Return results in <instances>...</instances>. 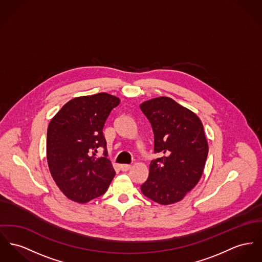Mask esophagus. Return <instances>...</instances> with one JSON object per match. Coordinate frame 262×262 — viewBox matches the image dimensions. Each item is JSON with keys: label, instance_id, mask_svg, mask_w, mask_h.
Instances as JSON below:
<instances>
[{"label": "esophagus", "instance_id": "34e87169", "mask_svg": "<svg viewBox=\"0 0 262 262\" xmlns=\"http://www.w3.org/2000/svg\"><path fill=\"white\" fill-rule=\"evenodd\" d=\"M120 168H121V170H122L123 172H127V171H129V170L132 168V166H131V165H126V164H124V165L120 166Z\"/></svg>", "mask_w": 262, "mask_h": 262}]
</instances>
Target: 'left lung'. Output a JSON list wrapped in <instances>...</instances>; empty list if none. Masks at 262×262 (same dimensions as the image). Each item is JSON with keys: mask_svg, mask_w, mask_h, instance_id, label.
Returning a JSON list of instances; mask_svg holds the SVG:
<instances>
[{"mask_svg": "<svg viewBox=\"0 0 262 262\" xmlns=\"http://www.w3.org/2000/svg\"><path fill=\"white\" fill-rule=\"evenodd\" d=\"M154 133L149 177L144 195L160 205L180 202L199 183L209 153L203 123L190 109L166 96L140 105Z\"/></svg>", "mask_w": 262, "mask_h": 262, "instance_id": "left-lung-1", "label": "left lung"}]
</instances>
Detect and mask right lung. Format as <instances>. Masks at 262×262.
Returning <instances> with one entry per match:
<instances>
[{
	"label": "right lung",
	"mask_w": 262,
	"mask_h": 262,
	"mask_svg": "<svg viewBox=\"0 0 262 262\" xmlns=\"http://www.w3.org/2000/svg\"><path fill=\"white\" fill-rule=\"evenodd\" d=\"M120 99L101 92L70 100L48 128L47 159L56 186L78 204L102 195L115 176L107 159L105 122ZM99 147L103 158H96Z\"/></svg>",
	"instance_id": "add662e5"
}]
</instances>
